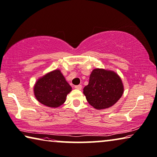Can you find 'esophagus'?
<instances>
[{
	"label": "esophagus",
	"instance_id": "34e87169",
	"mask_svg": "<svg viewBox=\"0 0 157 157\" xmlns=\"http://www.w3.org/2000/svg\"><path fill=\"white\" fill-rule=\"evenodd\" d=\"M74 88H76V89H78V90H81V88H82V86L81 85H77V86H75Z\"/></svg>",
	"mask_w": 157,
	"mask_h": 157
}]
</instances>
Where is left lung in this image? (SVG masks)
Segmentation results:
<instances>
[{"mask_svg": "<svg viewBox=\"0 0 157 157\" xmlns=\"http://www.w3.org/2000/svg\"><path fill=\"white\" fill-rule=\"evenodd\" d=\"M123 92V84L117 74L103 69L93 70L89 83L83 88V94L88 103L97 110L115 105Z\"/></svg>", "mask_w": 157, "mask_h": 157, "instance_id": "left-lung-1", "label": "left lung"}]
</instances>
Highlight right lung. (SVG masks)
Segmentation results:
<instances>
[{
    "label": "right lung",
    "instance_id": "obj_1",
    "mask_svg": "<svg viewBox=\"0 0 157 157\" xmlns=\"http://www.w3.org/2000/svg\"><path fill=\"white\" fill-rule=\"evenodd\" d=\"M71 89L60 70L56 69L38 78L34 86V94L43 105L58 108L66 101Z\"/></svg>",
    "mask_w": 157,
    "mask_h": 157
}]
</instances>
